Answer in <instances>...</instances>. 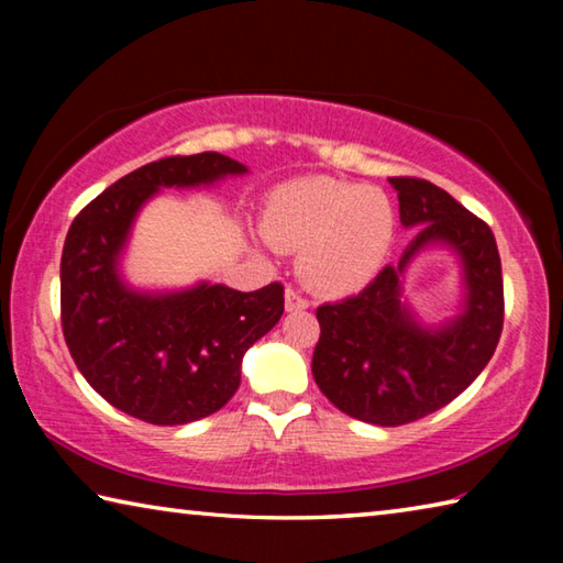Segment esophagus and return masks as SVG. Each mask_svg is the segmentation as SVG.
<instances>
[{"mask_svg": "<svg viewBox=\"0 0 563 563\" xmlns=\"http://www.w3.org/2000/svg\"><path fill=\"white\" fill-rule=\"evenodd\" d=\"M308 308H310V302L305 300L298 290H292V288L285 290V310L300 312V310H308Z\"/></svg>", "mask_w": 563, "mask_h": 563, "instance_id": "esophagus-1", "label": "esophagus"}]
</instances>
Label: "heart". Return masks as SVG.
<instances>
[{
    "mask_svg": "<svg viewBox=\"0 0 563 563\" xmlns=\"http://www.w3.org/2000/svg\"><path fill=\"white\" fill-rule=\"evenodd\" d=\"M263 235L278 251H300L302 283L345 298L375 280L395 241V206L385 190L330 176L295 178L265 198Z\"/></svg>",
    "mask_w": 563,
    "mask_h": 563,
    "instance_id": "b5f03b06",
    "label": "heart"
}]
</instances>
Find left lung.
Segmentation results:
<instances>
[{"instance_id":"left-lung-1","label":"left lung","mask_w":563,"mask_h":563,"mask_svg":"<svg viewBox=\"0 0 563 563\" xmlns=\"http://www.w3.org/2000/svg\"><path fill=\"white\" fill-rule=\"evenodd\" d=\"M399 221L417 233L397 265L355 298L318 308L320 340L312 377L340 412L360 422L397 427L450 405L470 387L501 335L504 283L492 228L440 186L389 178ZM446 246L463 275L461 312L427 327L404 298V273L419 252Z\"/></svg>"}]
</instances>
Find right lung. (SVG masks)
<instances>
[{
    "instance_id": "1",
    "label": "right lung",
    "mask_w": 563,
    "mask_h": 563,
    "mask_svg": "<svg viewBox=\"0 0 563 563\" xmlns=\"http://www.w3.org/2000/svg\"><path fill=\"white\" fill-rule=\"evenodd\" d=\"M223 154L170 156L119 178L74 218L62 253V328L87 383L121 412L186 424L221 409L241 385L243 355L283 316V285L241 292L198 280L144 290L123 275L133 223L164 188L245 176Z\"/></svg>"
}]
</instances>
